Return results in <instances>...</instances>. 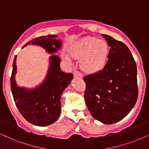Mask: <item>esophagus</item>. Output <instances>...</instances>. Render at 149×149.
Instances as JSON below:
<instances>
[{"label":"esophagus","instance_id":"esophagus-1","mask_svg":"<svg viewBox=\"0 0 149 149\" xmlns=\"http://www.w3.org/2000/svg\"><path fill=\"white\" fill-rule=\"evenodd\" d=\"M73 76H74V77H76H76L77 78H82V74L78 71H75L74 72H73Z\"/></svg>","mask_w":149,"mask_h":149}]
</instances>
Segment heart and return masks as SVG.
I'll return each instance as SVG.
<instances>
[{"label":"heart","mask_w":149,"mask_h":149,"mask_svg":"<svg viewBox=\"0 0 149 149\" xmlns=\"http://www.w3.org/2000/svg\"><path fill=\"white\" fill-rule=\"evenodd\" d=\"M71 55L82 58L80 67L86 73H96L104 68L108 55V46L103 40L94 37H84L73 45Z\"/></svg>","instance_id":"1"}]
</instances>
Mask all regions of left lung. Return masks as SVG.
Returning a JSON list of instances; mask_svg holds the SVG:
<instances>
[{
  "label": "left lung",
  "mask_w": 149,
  "mask_h": 149,
  "mask_svg": "<svg viewBox=\"0 0 149 149\" xmlns=\"http://www.w3.org/2000/svg\"><path fill=\"white\" fill-rule=\"evenodd\" d=\"M110 47L101 71L84 76V100L95 120L111 125L123 119L136 103L137 66L129 49L121 41L102 34Z\"/></svg>",
  "instance_id": "1"
}]
</instances>
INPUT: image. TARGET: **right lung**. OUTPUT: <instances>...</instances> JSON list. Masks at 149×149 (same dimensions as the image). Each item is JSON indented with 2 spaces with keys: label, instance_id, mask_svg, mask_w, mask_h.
Here are the masks:
<instances>
[{
  "label": "right lung",
  "instance_id": "add662e5",
  "mask_svg": "<svg viewBox=\"0 0 149 149\" xmlns=\"http://www.w3.org/2000/svg\"><path fill=\"white\" fill-rule=\"evenodd\" d=\"M56 35H47L32 39L24 45H40L49 54L60 49L61 41L56 40ZM16 56L13 62L11 76V89L16 106L23 118L32 125L45 127L54 123L61 114V95L73 79L72 73H66L60 67L58 56H50L47 75L40 85L33 89L17 86L15 80L16 73Z\"/></svg>",
  "mask_w": 149,
  "mask_h": 149
}]
</instances>
